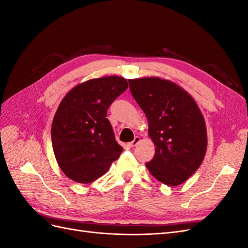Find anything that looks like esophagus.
Listing matches in <instances>:
<instances>
[{"label": "esophagus", "mask_w": 248, "mask_h": 248, "mask_svg": "<svg viewBox=\"0 0 248 248\" xmlns=\"http://www.w3.org/2000/svg\"><path fill=\"white\" fill-rule=\"evenodd\" d=\"M140 137H136L131 142H129V146H130L131 148L136 147V146L139 144V142H140Z\"/></svg>", "instance_id": "34e87169"}]
</instances>
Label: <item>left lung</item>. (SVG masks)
<instances>
[{"mask_svg":"<svg viewBox=\"0 0 248 248\" xmlns=\"http://www.w3.org/2000/svg\"><path fill=\"white\" fill-rule=\"evenodd\" d=\"M130 92L145 112L153 159L146 163L151 175L168 186L185 182L200 168L207 151L204 117L181 87L160 78L128 79Z\"/></svg>","mask_w":248,"mask_h":248,"instance_id":"obj_1","label":"left lung"}]
</instances>
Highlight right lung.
<instances>
[{
  "instance_id": "1",
  "label": "right lung",
  "mask_w": 248,
  "mask_h": 248,
  "mask_svg": "<svg viewBox=\"0 0 248 248\" xmlns=\"http://www.w3.org/2000/svg\"><path fill=\"white\" fill-rule=\"evenodd\" d=\"M127 88L124 78H93L71 89L60 103L51 124L52 149L59 167L73 181H95L122 153L107 116Z\"/></svg>"
}]
</instances>
